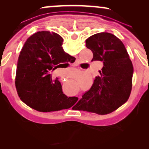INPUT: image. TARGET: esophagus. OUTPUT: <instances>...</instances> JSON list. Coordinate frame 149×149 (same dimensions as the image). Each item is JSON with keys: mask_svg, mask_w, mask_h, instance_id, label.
Returning a JSON list of instances; mask_svg holds the SVG:
<instances>
[{"mask_svg": "<svg viewBox=\"0 0 149 149\" xmlns=\"http://www.w3.org/2000/svg\"><path fill=\"white\" fill-rule=\"evenodd\" d=\"M66 79H67V78H66V77H62V81H66Z\"/></svg>", "mask_w": 149, "mask_h": 149, "instance_id": "esophagus-1", "label": "esophagus"}]
</instances>
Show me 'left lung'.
Returning a JSON list of instances; mask_svg holds the SVG:
<instances>
[{
    "mask_svg": "<svg viewBox=\"0 0 149 149\" xmlns=\"http://www.w3.org/2000/svg\"><path fill=\"white\" fill-rule=\"evenodd\" d=\"M93 53L91 61H101L100 77L79 101V110L98 115L111 113L129 98L132 87L133 65L121 40L113 34L100 32L86 40Z\"/></svg>",
    "mask_w": 149,
    "mask_h": 149,
    "instance_id": "left-lung-1",
    "label": "left lung"
}]
</instances>
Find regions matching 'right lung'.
I'll list each match as a JSON object with an SVG mask.
<instances>
[{
  "label": "right lung",
  "instance_id": "right-lung-1",
  "mask_svg": "<svg viewBox=\"0 0 149 149\" xmlns=\"http://www.w3.org/2000/svg\"><path fill=\"white\" fill-rule=\"evenodd\" d=\"M63 38L49 31L38 32L26 40L18 58L15 87L20 99L40 112L60 111L72 107L78 98L63 93L58 78L52 72L74 57L62 48Z\"/></svg>",
  "mask_w": 149,
  "mask_h": 149
}]
</instances>
